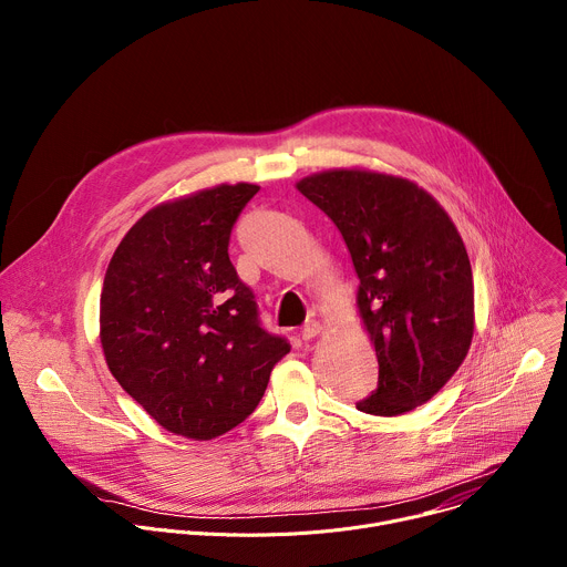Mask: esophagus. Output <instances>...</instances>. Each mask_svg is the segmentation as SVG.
<instances>
[{"label":"esophagus","instance_id":"esophagus-1","mask_svg":"<svg viewBox=\"0 0 567 567\" xmlns=\"http://www.w3.org/2000/svg\"><path fill=\"white\" fill-rule=\"evenodd\" d=\"M322 322H318V320H307L305 322V328H302V339L305 341H311V339H316L318 334H322Z\"/></svg>","mask_w":567,"mask_h":567}]
</instances>
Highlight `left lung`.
I'll list each match as a JSON object with an SVG mask.
<instances>
[{
	"label": "left lung",
	"mask_w": 567,
	"mask_h": 567,
	"mask_svg": "<svg viewBox=\"0 0 567 567\" xmlns=\"http://www.w3.org/2000/svg\"><path fill=\"white\" fill-rule=\"evenodd\" d=\"M296 188L337 224L359 278L379 385L357 409L415 411L462 365L475 328L471 262L453 219L415 182L377 171H322Z\"/></svg>",
	"instance_id": "8db88e82"
}]
</instances>
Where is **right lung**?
Masks as SVG:
<instances>
[{
	"instance_id": "1",
	"label": "right lung",
	"mask_w": 567,
	"mask_h": 567,
	"mask_svg": "<svg viewBox=\"0 0 567 567\" xmlns=\"http://www.w3.org/2000/svg\"><path fill=\"white\" fill-rule=\"evenodd\" d=\"M258 190L219 184L150 208L105 274L107 368L158 426L188 440L245 422L289 352L260 328L254 291L228 258L230 228Z\"/></svg>"
}]
</instances>
